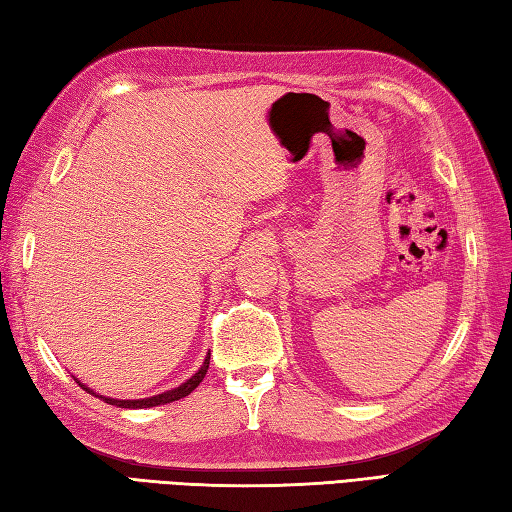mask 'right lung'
Masks as SVG:
<instances>
[{
	"mask_svg": "<svg viewBox=\"0 0 512 512\" xmlns=\"http://www.w3.org/2000/svg\"><path fill=\"white\" fill-rule=\"evenodd\" d=\"M207 369H210V353H207L205 360H203V364H201V369H198V371L192 375L190 380H185L183 384H179V387H174V389H170V391H163V393H159V395H152V398H141V400H117V398H106V395H99L97 391H92L90 387H86V384H83L79 378H75V375H72V378H75V382L79 384V387H81L83 391H88L90 395H95V398H101L103 402H108V404H112V406H119V409H150V406L170 404V402H174V400H181V398H185V395H190V393L198 387V384L203 382Z\"/></svg>",
	"mask_w": 512,
	"mask_h": 512,
	"instance_id": "1",
	"label": "right lung"
}]
</instances>
